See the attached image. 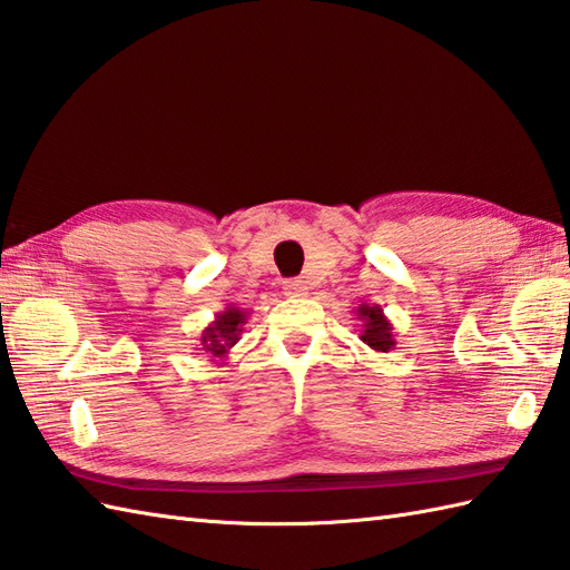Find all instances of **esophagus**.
<instances>
[{
    "label": "esophagus",
    "instance_id": "1",
    "mask_svg": "<svg viewBox=\"0 0 570 570\" xmlns=\"http://www.w3.org/2000/svg\"><path fill=\"white\" fill-rule=\"evenodd\" d=\"M284 294L288 298H301L308 294V284L304 282V278H288V282H284Z\"/></svg>",
    "mask_w": 570,
    "mask_h": 570
}]
</instances>
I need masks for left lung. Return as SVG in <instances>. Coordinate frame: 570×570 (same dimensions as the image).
<instances>
[{"mask_svg":"<svg viewBox=\"0 0 570 570\" xmlns=\"http://www.w3.org/2000/svg\"><path fill=\"white\" fill-rule=\"evenodd\" d=\"M357 318L362 321L360 341L365 343L374 353H390L396 347V341L392 335V323L384 316L380 304H362L357 308Z\"/></svg>","mask_w":570,"mask_h":570,"instance_id":"obj_1","label":"left lung"}]
</instances>
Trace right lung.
Instances as JSON below:
<instances>
[{
	"instance_id": "obj_1",
	"label": "right lung",
	"mask_w": 570,
	"mask_h": 570,
	"mask_svg": "<svg viewBox=\"0 0 570 570\" xmlns=\"http://www.w3.org/2000/svg\"><path fill=\"white\" fill-rule=\"evenodd\" d=\"M245 323H247V311L245 308H235L227 306L215 316V321L200 333V347L205 353H210V360L223 365L225 357L229 355L239 341V335L245 333Z\"/></svg>"
}]
</instances>
